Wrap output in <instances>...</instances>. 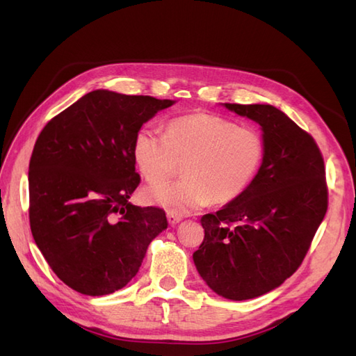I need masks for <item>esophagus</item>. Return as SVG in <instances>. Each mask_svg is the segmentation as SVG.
I'll return each mask as SVG.
<instances>
[{"mask_svg":"<svg viewBox=\"0 0 356 356\" xmlns=\"http://www.w3.org/2000/svg\"><path fill=\"white\" fill-rule=\"evenodd\" d=\"M166 217H168V221H169L170 225H175V224H178V222L182 220L181 215H177V213H174V212H168Z\"/></svg>","mask_w":356,"mask_h":356,"instance_id":"34e87169","label":"esophagus"}]
</instances>
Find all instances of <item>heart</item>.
Segmentation results:
<instances>
[{"mask_svg": "<svg viewBox=\"0 0 356 356\" xmlns=\"http://www.w3.org/2000/svg\"><path fill=\"white\" fill-rule=\"evenodd\" d=\"M132 154L148 182H163L184 165L186 178L145 190L148 202L182 215L211 202L227 204L239 199L264 163L266 144L252 127L217 114L193 113L172 118L166 135L139 127Z\"/></svg>", "mask_w": 356, "mask_h": 356, "instance_id": "1", "label": "heart"}]
</instances>
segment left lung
Instances as JSON below:
<instances>
[{
  "mask_svg": "<svg viewBox=\"0 0 356 356\" xmlns=\"http://www.w3.org/2000/svg\"><path fill=\"white\" fill-rule=\"evenodd\" d=\"M263 129L264 163L243 195L202 217L204 238L193 254L218 296L260 297L303 263L328 208L325 165L314 136L272 105L224 104Z\"/></svg>",
  "mask_w": 356,
  "mask_h": 356,
  "instance_id": "left-lung-1",
  "label": "left lung"
}]
</instances>
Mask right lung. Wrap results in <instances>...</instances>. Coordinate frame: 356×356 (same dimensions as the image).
I'll list each match as a JSON object with an SVG mask.
<instances>
[{"label": "right lung", "mask_w": 356, "mask_h": 356, "mask_svg": "<svg viewBox=\"0 0 356 356\" xmlns=\"http://www.w3.org/2000/svg\"><path fill=\"white\" fill-rule=\"evenodd\" d=\"M174 104L95 90L42 127L29 160V225L50 268L86 296H106L138 273L168 227L157 207H135L139 127Z\"/></svg>", "instance_id": "right-lung-1"}]
</instances>
